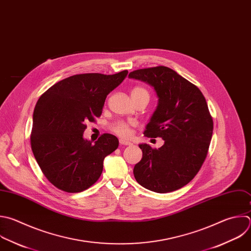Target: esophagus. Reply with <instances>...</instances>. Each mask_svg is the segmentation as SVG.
<instances>
[{"label":"esophagus","instance_id":"34e87169","mask_svg":"<svg viewBox=\"0 0 251 251\" xmlns=\"http://www.w3.org/2000/svg\"><path fill=\"white\" fill-rule=\"evenodd\" d=\"M119 143H120V145H124V146H130V145H132L131 142H129V141L125 140V139H120V140H119Z\"/></svg>","mask_w":251,"mask_h":251}]
</instances>
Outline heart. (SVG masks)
<instances>
[{
    "instance_id": "1",
    "label": "heart",
    "mask_w": 251,
    "mask_h": 251,
    "mask_svg": "<svg viewBox=\"0 0 251 251\" xmlns=\"http://www.w3.org/2000/svg\"><path fill=\"white\" fill-rule=\"evenodd\" d=\"M143 96H148L149 97V93L148 91L141 86H135L133 87V89L131 90V97L133 100L143 97ZM111 130L121 136V137H127L130 135V131H131V123L129 122H125V121H116L111 125Z\"/></svg>"
}]
</instances>
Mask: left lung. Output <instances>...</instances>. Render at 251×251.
Wrapping results in <instances>:
<instances>
[{"label":"left lung","mask_w":251,"mask_h":251,"mask_svg":"<svg viewBox=\"0 0 251 251\" xmlns=\"http://www.w3.org/2000/svg\"><path fill=\"white\" fill-rule=\"evenodd\" d=\"M129 76L153 87L158 104L144 135L164 141L159 149L139 146L143 157L134 176L151 191H176L195 177L209 151L214 125L206 100L195 85L168 67L139 69Z\"/></svg>","instance_id":"1"}]
</instances>
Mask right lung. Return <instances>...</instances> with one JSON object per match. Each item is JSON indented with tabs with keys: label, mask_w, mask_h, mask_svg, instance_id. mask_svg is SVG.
<instances>
[{
	"label": "right lung",
	"mask_w": 251,
	"mask_h": 251,
	"mask_svg": "<svg viewBox=\"0 0 251 251\" xmlns=\"http://www.w3.org/2000/svg\"><path fill=\"white\" fill-rule=\"evenodd\" d=\"M128 74L88 73L64 78L41 95L33 111L30 145L39 168L58 189L77 193L101 176L103 159L119 145L111 134L92 144L82 138L87 124L102 113L107 95Z\"/></svg>",
	"instance_id": "add662e5"
}]
</instances>
